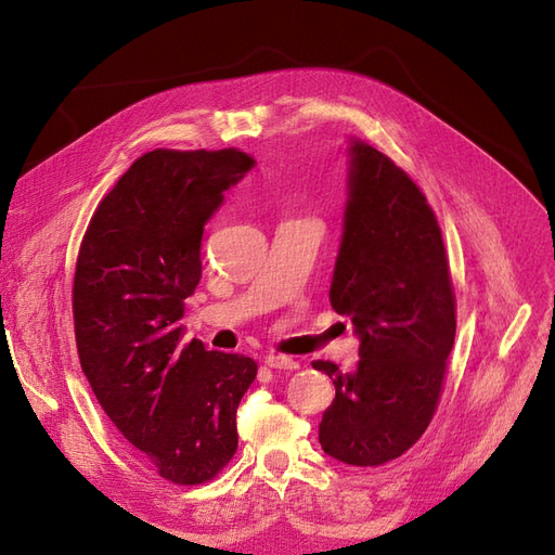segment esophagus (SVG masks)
<instances>
[{
    "mask_svg": "<svg viewBox=\"0 0 555 555\" xmlns=\"http://www.w3.org/2000/svg\"><path fill=\"white\" fill-rule=\"evenodd\" d=\"M267 367H274V371H297L299 363L291 357H281V354H270L264 359Z\"/></svg>",
    "mask_w": 555,
    "mask_h": 555,
    "instance_id": "1",
    "label": "esophagus"
}]
</instances>
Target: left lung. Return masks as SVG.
Wrapping results in <instances>:
<instances>
[{"mask_svg": "<svg viewBox=\"0 0 555 555\" xmlns=\"http://www.w3.org/2000/svg\"><path fill=\"white\" fill-rule=\"evenodd\" d=\"M343 235L330 301L352 320L359 363L334 379L320 423L330 457L379 466L412 448L435 416L455 343V295L441 229L421 190L384 153L350 137Z\"/></svg>", "mask_w": 555, "mask_h": 555, "instance_id": "8db88e82", "label": "left lung"}]
</instances>
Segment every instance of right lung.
I'll use <instances>...</instances> for the list:
<instances>
[{
  "label": "right lung",
  "mask_w": 555,
  "mask_h": 555,
  "mask_svg": "<svg viewBox=\"0 0 555 555\" xmlns=\"http://www.w3.org/2000/svg\"><path fill=\"white\" fill-rule=\"evenodd\" d=\"M256 159L151 151L102 198L73 285L81 371L118 433L162 478L201 485L231 462L237 406L258 365L182 343L184 299L201 281V240L223 192Z\"/></svg>",
  "instance_id": "1"
}]
</instances>
